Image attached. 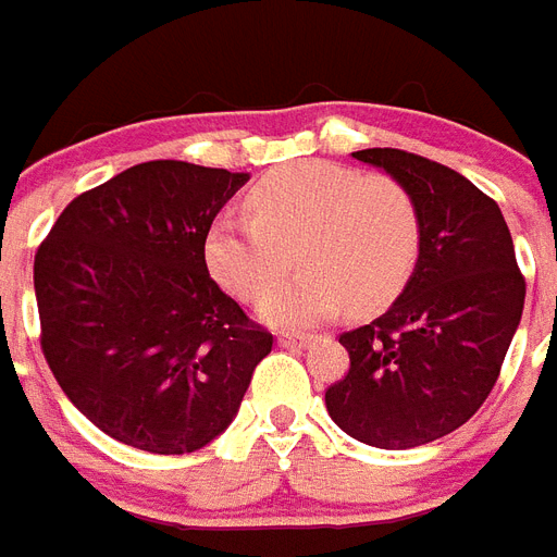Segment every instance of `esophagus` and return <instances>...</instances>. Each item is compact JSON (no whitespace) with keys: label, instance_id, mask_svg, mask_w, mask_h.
<instances>
[{"label":"esophagus","instance_id":"34e87169","mask_svg":"<svg viewBox=\"0 0 557 557\" xmlns=\"http://www.w3.org/2000/svg\"><path fill=\"white\" fill-rule=\"evenodd\" d=\"M309 335H300V332H280L277 344L280 347H304Z\"/></svg>","mask_w":557,"mask_h":557}]
</instances>
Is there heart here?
<instances>
[{"label":"heart","mask_w":557,"mask_h":557,"mask_svg":"<svg viewBox=\"0 0 557 557\" xmlns=\"http://www.w3.org/2000/svg\"><path fill=\"white\" fill-rule=\"evenodd\" d=\"M248 216L222 213L205 234V262L219 286L257 300L288 269L295 277L262 297L271 326H314L347 304L381 312L413 277L422 219L396 178L364 176L344 164L300 161L265 173L245 196Z\"/></svg>","instance_id":"1"}]
</instances>
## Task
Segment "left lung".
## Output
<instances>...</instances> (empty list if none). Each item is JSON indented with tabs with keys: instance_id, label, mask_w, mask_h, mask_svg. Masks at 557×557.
I'll return each mask as SVG.
<instances>
[{
	"instance_id": "obj_1",
	"label": "left lung",
	"mask_w": 557,
	"mask_h": 557,
	"mask_svg": "<svg viewBox=\"0 0 557 557\" xmlns=\"http://www.w3.org/2000/svg\"><path fill=\"white\" fill-rule=\"evenodd\" d=\"M413 196L422 251L387 312L341 335L349 372L326 389L352 440L405 450L448 436L480 410L518 332L527 280L497 201L457 170L405 150H358Z\"/></svg>"
}]
</instances>
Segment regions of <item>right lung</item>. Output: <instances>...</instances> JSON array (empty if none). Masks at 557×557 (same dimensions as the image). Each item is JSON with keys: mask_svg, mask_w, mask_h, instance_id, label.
<instances>
[{"mask_svg": "<svg viewBox=\"0 0 557 557\" xmlns=\"http://www.w3.org/2000/svg\"><path fill=\"white\" fill-rule=\"evenodd\" d=\"M248 173L147 161L69 201L34 257L39 344L95 428L190 454L234 422L271 332L208 274L205 234Z\"/></svg>", "mask_w": 557, "mask_h": 557, "instance_id": "1", "label": "right lung"}]
</instances>
